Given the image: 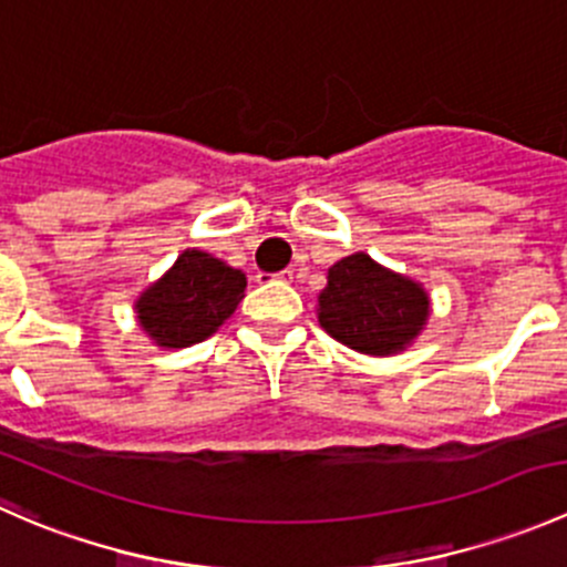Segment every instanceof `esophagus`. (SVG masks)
<instances>
[{"label": "esophagus", "mask_w": 567, "mask_h": 567, "mask_svg": "<svg viewBox=\"0 0 567 567\" xmlns=\"http://www.w3.org/2000/svg\"><path fill=\"white\" fill-rule=\"evenodd\" d=\"M260 282H274V279H277V282H290V279H293V271H290V268H285V271H279V274H260Z\"/></svg>", "instance_id": "34e87169"}]
</instances>
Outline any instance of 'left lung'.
<instances>
[{"mask_svg":"<svg viewBox=\"0 0 567 567\" xmlns=\"http://www.w3.org/2000/svg\"><path fill=\"white\" fill-rule=\"evenodd\" d=\"M431 316V299L414 279L357 251L329 268L318 296V323L342 346L392 357L414 342Z\"/></svg>","mask_w":567,"mask_h":567,"instance_id":"8db88e82","label":"left lung"}]
</instances>
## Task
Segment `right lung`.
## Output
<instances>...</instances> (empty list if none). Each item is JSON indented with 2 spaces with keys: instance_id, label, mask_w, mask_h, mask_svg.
<instances>
[{
  "instance_id": "add662e5",
  "label": "right lung",
  "mask_w": 567,
  "mask_h": 567,
  "mask_svg": "<svg viewBox=\"0 0 567 567\" xmlns=\"http://www.w3.org/2000/svg\"><path fill=\"white\" fill-rule=\"evenodd\" d=\"M247 277L203 249H186L175 266L136 299L142 329L156 346L188 348L203 342L236 312Z\"/></svg>"
}]
</instances>
